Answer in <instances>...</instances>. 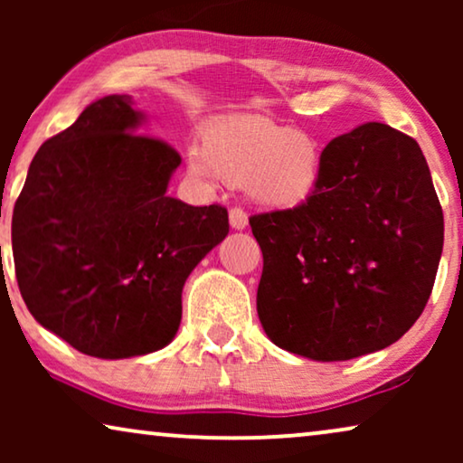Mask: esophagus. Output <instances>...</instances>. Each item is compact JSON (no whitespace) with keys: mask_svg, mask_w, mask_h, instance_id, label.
I'll return each instance as SVG.
<instances>
[{"mask_svg":"<svg viewBox=\"0 0 463 463\" xmlns=\"http://www.w3.org/2000/svg\"><path fill=\"white\" fill-rule=\"evenodd\" d=\"M230 225L233 230H244L249 225V214H246L240 206H233L230 211Z\"/></svg>","mask_w":463,"mask_h":463,"instance_id":"34e87169","label":"esophagus"}]
</instances>
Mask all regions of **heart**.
<instances>
[{"label": "heart", "mask_w": 463, "mask_h": 463, "mask_svg": "<svg viewBox=\"0 0 463 463\" xmlns=\"http://www.w3.org/2000/svg\"><path fill=\"white\" fill-rule=\"evenodd\" d=\"M198 175L213 170L232 185H246L255 202L269 208L306 204L320 185L322 154L312 135L268 118H232L211 126L202 138Z\"/></svg>", "instance_id": "heart-1"}]
</instances>
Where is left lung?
Here are the masks:
<instances>
[{
	"instance_id": "obj_1",
	"label": "left lung",
	"mask_w": 463,
	"mask_h": 463,
	"mask_svg": "<svg viewBox=\"0 0 463 463\" xmlns=\"http://www.w3.org/2000/svg\"><path fill=\"white\" fill-rule=\"evenodd\" d=\"M257 314L282 350L333 363L402 337L432 293L445 221L415 138L369 122L322 149L306 204L249 219Z\"/></svg>"
}]
</instances>
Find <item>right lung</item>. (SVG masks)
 Masks as SVG:
<instances>
[{"label":"right lung","mask_w":463,"mask_h":463,"mask_svg":"<svg viewBox=\"0 0 463 463\" xmlns=\"http://www.w3.org/2000/svg\"><path fill=\"white\" fill-rule=\"evenodd\" d=\"M141 122L128 94L94 100L42 145L12 214L29 312L94 358L168 345L183 284L230 232L227 208L166 195L181 156Z\"/></svg>","instance_id":"add662e5"}]
</instances>
